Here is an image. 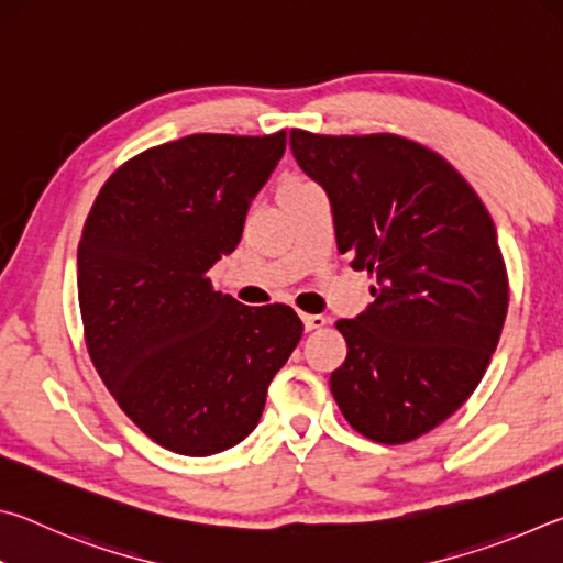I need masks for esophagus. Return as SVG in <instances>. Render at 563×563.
I'll return each instance as SVG.
<instances>
[{
    "label": "esophagus",
    "instance_id": "1",
    "mask_svg": "<svg viewBox=\"0 0 563 563\" xmlns=\"http://www.w3.org/2000/svg\"><path fill=\"white\" fill-rule=\"evenodd\" d=\"M302 325H305V330H320V328H325L328 325V318L325 316H308V312H302Z\"/></svg>",
    "mask_w": 563,
    "mask_h": 563
}]
</instances>
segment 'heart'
<instances>
[{"mask_svg": "<svg viewBox=\"0 0 563 563\" xmlns=\"http://www.w3.org/2000/svg\"><path fill=\"white\" fill-rule=\"evenodd\" d=\"M300 186H310V180H305V178H288L283 184V188H300ZM280 188V190H283Z\"/></svg>", "mask_w": 563, "mask_h": 563, "instance_id": "1", "label": "heart"}]
</instances>
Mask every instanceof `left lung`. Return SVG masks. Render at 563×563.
Returning <instances> with one entry per match:
<instances>
[{"label":"left lung","mask_w":563,"mask_h":563,"mask_svg":"<svg viewBox=\"0 0 563 563\" xmlns=\"http://www.w3.org/2000/svg\"><path fill=\"white\" fill-rule=\"evenodd\" d=\"M300 168L328 190L338 251L375 278V302L338 320L347 357L330 375L352 430L405 444L460 409L507 318L497 228L460 170L395 133L290 131Z\"/></svg>","instance_id":"1"}]
</instances>
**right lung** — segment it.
<instances>
[{
    "instance_id": "right-lung-1",
    "label": "right lung",
    "mask_w": 563,
    "mask_h": 563,
    "mask_svg": "<svg viewBox=\"0 0 563 563\" xmlns=\"http://www.w3.org/2000/svg\"><path fill=\"white\" fill-rule=\"evenodd\" d=\"M283 154L285 131L154 146L113 170L84 223L76 283L89 357L131 422L176 454L245 440L300 342L288 305L247 308L208 278Z\"/></svg>"
}]
</instances>
